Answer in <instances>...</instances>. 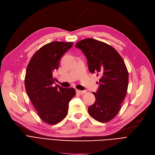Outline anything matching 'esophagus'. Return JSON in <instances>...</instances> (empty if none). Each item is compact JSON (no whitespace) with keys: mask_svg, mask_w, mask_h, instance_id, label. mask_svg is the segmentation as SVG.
I'll return each instance as SVG.
<instances>
[{"mask_svg":"<svg viewBox=\"0 0 155 155\" xmlns=\"http://www.w3.org/2000/svg\"><path fill=\"white\" fill-rule=\"evenodd\" d=\"M86 92V91L84 90V91H81V90H77V93H79V94H83L84 93H85Z\"/></svg>","mask_w":155,"mask_h":155,"instance_id":"1","label":"esophagus"}]
</instances>
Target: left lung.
Masks as SVG:
<instances>
[{
	"mask_svg": "<svg viewBox=\"0 0 155 155\" xmlns=\"http://www.w3.org/2000/svg\"><path fill=\"white\" fill-rule=\"evenodd\" d=\"M76 47L82 50L89 71L100 76L96 101L88 107V113L101 122H107L117 115L126 97L129 74L122 57L108 44L93 38L78 41Z\"/></svg>",
	"mask_w": 155,
	"mask_h": 155,
	"instance_id": "1",
	"label": "left lung"
}]
</instances>
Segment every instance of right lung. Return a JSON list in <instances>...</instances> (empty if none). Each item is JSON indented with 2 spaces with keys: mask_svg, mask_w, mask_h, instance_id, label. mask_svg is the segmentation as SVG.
I'll return each instance as SVG.
<instances>
[{
  "mask_svg": "<svg viewBox=\"0 0 155 155\" xmlns=\"http://www.w3.org/2000/svg\"><path fill=\"white\" fill-rule=\"evenodd\" d=\"M72 42L52 41L41 47L33 55L26 71V91L45 122L54 125L62 120L68 113L69 103L76 95L74 88L53 86V73L58 68L64 54Z\"/></svg>",
  "mask_w": 155,
  "mask_h": 155,
  "instance_id": "add662e5",
  "label": "right lung"
}]
</instances>
